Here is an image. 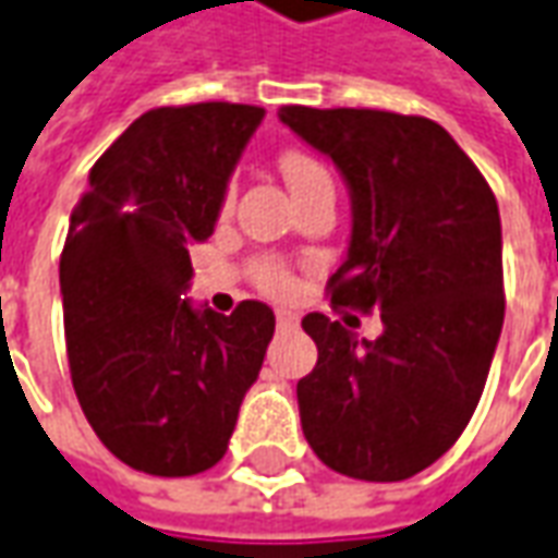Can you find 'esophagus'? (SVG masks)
Masks as SVG:
<instances>
[{
    "label": "esophagus",
    "mask_w": 558,
    "mask_h": 558,
    "mask_svg": "<svg viewBox=\"0 0 558 558\" xmlns=\"http://www.w3.org/2000/svg\"><path fill=\"white\" fill-rule=\"evenodd\" d=\"M275 319H278L280 332H290V329H295V326H299V317H295L292 311H287V307H280L278 314H275Z\"/></svg>",
    "instance_id": "1"
}]
</instances>
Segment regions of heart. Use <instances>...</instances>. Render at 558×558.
Here are the masks:
<instances>
[{
    "instance_id": "1",
    "label": "heart",
    "mask_w": 558,
    "mask_h": 558,
    "mask_svg": "<svg viewBox=\"0 0 558 558\" xmlns=\"http://www.w3.org/2000/svg\"><path fill=\"white\" fill-rule=\"evenodd\" d=\"M280 171H283V181L290 184L292 196L295 198L314 193L317 186L332 184L326 166H323L319 159L311 157V154H302V150H287V154L280 157ZM232 198H235V186L229 184L223 196V211L232 208ZM253 280H256L259 290L271 292V295H290L292 287H295L292 271L283 266L280 259H256V263H253Z\"/></svg>"
}]
</instances>
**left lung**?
<instances>
[{
	"label": "left lung",
	"mask_w": 558,
	"mask_h": 558,
	"mask_svg": "<svg viewBox=\"0 0 558 558\" xmlns=\"http://www.w3.org/2000/svg\"><path fill=\"white\" fill-rule=\"evenodd\" d=\"M278 117L332 159L353 229L329 278L332 305L380 311L356 338L307 314L314 372L299 380L311 450L356 481L414 477L465 432L505 323L501 220L477 166L428 117L283 105Z\"/></svg>",
	"instance_id": "obj_1"
}]
</instances>
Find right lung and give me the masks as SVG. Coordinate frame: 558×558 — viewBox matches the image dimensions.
Here are the masks:
<instances>
[{"instance_id": "1", "label": "right lung", "mask_w": 558, "mask_h": 558, "mask_svg": "<svg viewBox=\"0 0 558 558\" xmlns=\"http://www.w3.org/2000/svg\"><path fill=\"white\" fill-rule=\"evenodd\" d=\"M266 111L154 108L89 171L60 256L72 387L93 432L130 469L190 477L223 459L259 377L275 314L190 305V244L214 232L226 184Z\"/></svg>"}]
</instances>
